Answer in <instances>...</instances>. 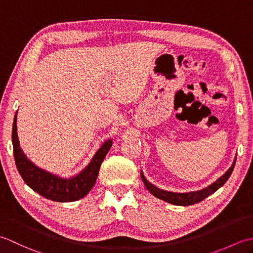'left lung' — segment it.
<instances>
[{
    "label": "left lung",
    "mask_w": 253,
    "mask_h": 253,
    "mask_svg": "<svg viewBox=\"0 0 253 253\" xmlns=\"http://www.w3.org/2000/svg\"><path fill=\"white\" fill-rule=\"evenodd\" d=\"M236 158H237V155H236ZM236 158L234 160L232 166H230V168L226 171H225V173L221 177H219L218 179L213 181L212 184L209 185L208 187H204V188H202V189L195 190V191L174 192V191L161 189V188L153 185L152 182H150L146 178V177H144L142 170L140 171V175H141V179L143 181L144 186H146V188L152 196L157 197L165 202L174 204V206L187 207V206H192V204L202 201L203 199H206L210 195H212V193L215 192L218 188H221L225 184V182L227 181L229 176L233 173L234 168H235V163H236Z\"/></svg>",
    "instance_id": "1"
}]
</instances>
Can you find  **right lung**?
<instances>
[{
    "label": "right lung",
    "mask_w": 253,
    "mask_h": 253,
    "mask_svg": "<svg viewBox=\"0 0 253 253\" xmlns=\"http://www.w3.org/2000/svg\"><path fill=\"white\" fill-rule=\"evenodd\" d=\"M16 123H17V112L13 123L12 142L16 168L26 184L37 193L52 201L73 202L87 196V193L94 186L101 164L112 147V139H107L101 144L88 165H85V168L79 173L74 176L62 177L39 168L27 158L20 148Z\"/></svg>",
    "instance_id": "add662e5"
}]
</instances>
